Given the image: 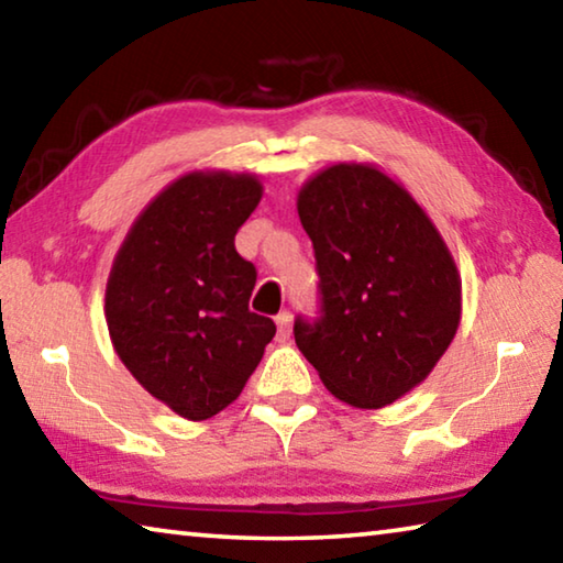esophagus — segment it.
<instances>
[{"instance_id": "34e87169", "label": "esophagus", "mask_w": 563, "mask_h": 563, "mask_svg": "<svg viewBox=\"0 0 563 563\" xmlns=\"http://www.w3.org/2000/svg\"><path fill=\"white\" fill-rule=\"evenodd\" d=\"M275 325H278V340L280 342L288 340L290 332H292V316H290V312H280V316L275 318Z\"/></svg>"}]
</instances>
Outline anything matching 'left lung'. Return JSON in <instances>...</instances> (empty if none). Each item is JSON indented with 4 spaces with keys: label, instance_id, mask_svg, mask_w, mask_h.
<instances>
[{
    "label": "left lung",
    "instance_id": "left-lung-1",
    "mask_svg": "<svg viewBox=\"0 0 563 563\" xmlns=\"http://www.w3.org/2000/svg\"><path fill=\"white\" fill-rule=\"evenodd\" d=\"M298 216L316 247L322 318L295 320V342L342 402L393 405L424 383L460 328L450 247L412 194L365 161L305 180Z\"/></svg>",
    "mask_w": 563,
    "mask_h": 563
}]
</instances>
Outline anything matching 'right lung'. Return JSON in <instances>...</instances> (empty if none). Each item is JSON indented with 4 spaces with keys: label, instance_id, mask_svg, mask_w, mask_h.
Masks as SVG:
<instances>
[{
    "label": "right lung",
    "instance_id": "obj_1",
    "mask_svg": "<svg viewBox=\"0 0 563 563\" xmlns=\"http://www.w3.org/2000/svg\"><path fill=\"white\" fill-rule=\"evenodd\" d=\"M261 198L255 174L188 170L151 198L111 263V345L151 397L190 422L238 399L275 335L271 318L247 310L255 268L233 243Z\"/></svg>",
    "mask_w": 563,
    "mask_h": 563
}]
</instances>
